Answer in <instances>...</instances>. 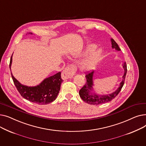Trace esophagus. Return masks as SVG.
Wrapping results in <instances>:
<instances>
[{"mask_svg": "<svg viewBox=\"0 0 146 146\" xmlns=\"http://www.w3.org/2000/svg\"><path fill=\"white\" fill-rule=\"evenodd\" d=\"M77 68L73 64H69L64 68V70L61 74V78L63 80H66L68 79L72 78L73 76L75 74Z\"/></svg>", "mask_w": 146, "mask_h": 146, "instance_id": "1", "label": "esophagus"}]
</instances>
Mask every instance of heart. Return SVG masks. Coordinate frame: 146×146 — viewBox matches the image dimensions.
<instances>
[{
    "label": "heart",
    "mask_w": 146,
    "mask_h": 146,
    "mask_svg": "<svg viewBox=\"0 0 146 146\" xmlns=\"http://www.w3.org/2000/svg\"><path fill=\"white\" fill-rule=\"evenodd\" d=\"M96 48V45L94 44H90L87 45L85 48V52L90 53L82 59L80 63V68L82 70L89 72L94 69L95 66L97 65L98 63L100 60L102 54V51L101 49L98 48L94 50ZM81 54V52L77 51L72 53V55L74 57H77L80 56Z\"/></svg>",
    "instance_id": "heart-1"
}]
</instances>
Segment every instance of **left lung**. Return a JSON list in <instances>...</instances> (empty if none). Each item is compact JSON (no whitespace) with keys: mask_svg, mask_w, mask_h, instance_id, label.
Segmentation results:
<instances>
[{"mask_svg":"<svg viewBox=\"0 0 146 146\" xmlns=\"http://www.w3.org/2000/svg\"><path fill=\"white\" fill-rule=\"evenodd\" d=\"M112 44V48H115L116 50L120 51V48L118 47L117 43L113 39L111 40ZM123 68L124 69V74L122 76V81L120 83L118 88L113 92V93L110 95H96L95 93H92V90H93L92 86H94L93 82V76H94V71L89 72L86 74V83L83 87L79 90V95L82 98V100L87 104L90 105H99L102 104L106 102H108L112 101L113 99L115 98L118 94L119 93L122 86L124 84V81L125 79V76L127 72L126 63L124 62L123 63Z\"/></svg>","mask_w":146,"mask_h":146,"instance_id":"left-lung-1","label":"left lung"}]
</instances>
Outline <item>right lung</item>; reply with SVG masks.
I'll return each instance as SVG.
<instances>
[{"instance_id": "add662e5", "label": "right lung", "mask_w": 146, "mask_h": 146, "mask_svg": "<svg viewBox=\"0 0 146 146\" xmlns=\"http://www.w3.org/2000/svg\"><path fill=\"white\" fill-rule=\"evenodd\" d=\"M12 61V55L10 60V69ZM11 75L15 85L21 95L27 100L39 105H46L54 101L59 93L61 84L63 82L61 78V72H58L45 79L40 85L31 87L22 85L13 77L12 73Z\"/></svg>"}]
</instances>
